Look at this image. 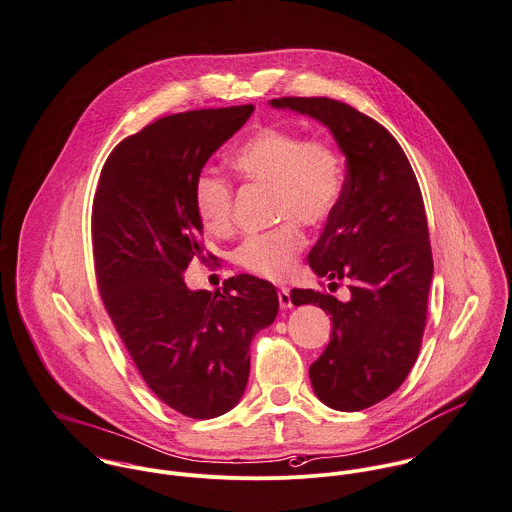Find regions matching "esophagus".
<instances>
[{"mask_svg": "<svg viewBox=\"0 0 512 512\" xmlns=\"http://www.w3.org/2000/svg\"><path fill=\"white\" fill-rule=\"evenodd\" d=\"M277 295H279V305H281V309H291V307H293L291 295H289V289H287V287H281Z\"/></svg>", "mask_w": 512, "mask_h": 512, "instance_id": "1", "label": "esophagus"}]
</instances>
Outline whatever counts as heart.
Wrapping results in <instances>:
<instances>
[{
	"instance_id": "heart-1",
	"label": "heart",
	"mask_w": 512,
	"mask_h": 512,
	"mask_svg": "<svg viewBox=\"0 0 512 512\" xmlns=\"http://www.w3.org/2000/svg\"><path fill=\"white\" fill-rule=\"evenodd\" d=\"M229 163L247 183L271 187L275 217L289 219L267 233L245 237L235 249V261L255 275L285 279L305 245L303 231L291 219L321 225L335 213L345 191L343 159L325 139L305 141L295 131L265 125L233 151ZM193 203L209 231L229 227L233 189L213 169L195 179Z\"/></svg>"
}]
</instances>
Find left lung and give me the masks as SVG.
<instances>
[{"instance_id":"left-lung-1","label":"left lung","mask_w":512,"mask_h":512,"mask_svg":"<svg viewBox=\"0 0 512 512\" xmlns=\"http://www.w3.org/2000/svg\"><path fill=\"white\" fill-rule=\"evenodd\" d=\"M269 105L323 123L347 161L341 203L309 265L317 277L349 281L351 299L293 289L291 301L319 305L333 321L327 349L309 367L315 395L331 409L361 411L395 393L419 357L433 281L423 195L397 139L355 107L329 97Z\"/></svg>"}]
</instances>
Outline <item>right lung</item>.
<instances>
[{
    "label": "right lung",
    "mask_w": 512,
    "mask_h": 512,
    "mask_svg": "<svg viewBox=\"0 0 512 512\" xmlns=\"http://www.w3.org/2000/svg\"><path fill=\"white\" fill-rule=\"evenodd\" d=\"M253 105L167 115L107 157L91 237L103 305L147 387L191 419H213L243 397L253 337L279 311L275 285L237 275L221 291L181 277L203 249L193 185Z\"/></svg>",
    "instance_id": "1"
}]
</instances>
